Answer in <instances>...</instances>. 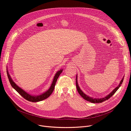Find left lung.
I'll use <instances>...</instances> for the list:
<instances>
[{"label": "left lung", "instance_id": "8db88e82", "mask_svg": "<svg viewBox=\"0 0 131 131\" xmlns=\"http://www.w3.org/2000/svg\"><path fill=\"white\" fill-rule=\"evenodd\" d=\"M124 78V77H123V78H122V80L121 81L120 83L119 84V85L116 87L114 90L110 93L109 94L107 95L106 97H104V98H94L91 97H89V95H86V94H85L83 91H82L81 89H80L79 85H78V75H77V77H76V85H77V90L79 92V93L80 94V95L81 97L83 98V99H84L85 100L88 101H90L92 103H101L104 102L107 100H108V99H109L111 98L112 95H113L117 91V90H118V89L119 88V87L121 86V84H122V82H123V80Z\"/></svg>", "mask_w": 131, "mask_h": 131}]
</instances>
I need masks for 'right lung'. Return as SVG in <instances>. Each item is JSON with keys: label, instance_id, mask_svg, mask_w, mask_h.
<instances>
[{"label": "right lung", "instance_id": "right-lung-1", "mask_svg": "<svg viewBox=\"0 0 131 131\" xmlns=\"http://www.w3.org/2000/svg\"><path fill=\"white\" fill-rule=\"evenodd\" d=\"M63 70L61 69L59 71H57V73L55 74L54 77L53 78L52 84L51 85V86H50L49 89H48L47 91H46V92H43V93L41 94L40 95H32L31 94H29V93L26 92V91H25L24 90L20 88L19 86H18L13 81V80H12V79L11 78V77L10 76V75L8 73V71H7V76L9 81L10 83L12 85V86L15 89V90L20 94L21 95V96L25 99L26 100H28L29 101H31V102H39V101H41L42 100H43L46 99H47V98H48L49 96L51 94V93H52L53 90H54V88L55 86V84H56V83L57 82V79L58 78L59 76L60 75V74L63 72Z\"/></svg>", "mask_w": 131, "mask_h": 131}]
</instances>
